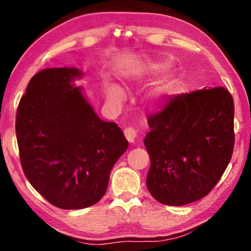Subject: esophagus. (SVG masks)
I'll use <instances>...</instances> for the list:
<instances>
[{"label": "esophagus", "mask_w": 251, "mask_h": 251, "mask_svg": "<svg viewBox=\"0 0 251 251\" xmlns=\"http://www.w3.org/2000/svg\"><path fill=\"white\" fill-rule=\"evenodd\" d=\"M124 134L126 139L129 143H135L136 138H137V130L133 128V127H127V128H125Z\"/></svg>", "instance_id": "obj_1"}]
</instances>
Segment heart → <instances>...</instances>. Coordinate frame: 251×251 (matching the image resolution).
Wrapping results in <instances>:
<instances>
[{
  "label": "heart",
  "mask_w": 251,
  "mask_h": 251,
  "mask_svg": "<svg viewBox=\"0 0 251 251\" xmlns=\"http://www.w3.org/2000/svg\"><path fill=\"white\" fill-rule=\"evenodd\" d=\"M169 63L160 59L133 63L123 71V77L127 80H145L164 73L168 69ZM176 83L174 72L168 71L158 82H156L145 93V100L151 106L160 105L172 94ZM104 94L106 100L114 105H120L125 100V93L120 85L113 82L104 83Z\"/></svg>",
  "instance_id": "b5f03b06"
}]
</instances>
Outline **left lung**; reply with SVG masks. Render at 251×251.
Listing matches in <instances>:
<instances>
[{"mask_svg":"<svg viewBox=\"0 0 251 251\" xmlns=\"http://www.w3.org/2000/svg\"><path fill=\"white\" fill-rule=\"evenodd\" d=\"M233 113L227 90L203 87L171 97L163 110L148 118L146 184L157 201L182 206L214 188L231 159Z\"/></svg>","mask_w":251,"mask_h":251,"instance_id":"1","label":"left lung"}]
</instances>
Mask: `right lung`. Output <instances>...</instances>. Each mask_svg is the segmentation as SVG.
<instances>
[{"mask_svg":"<svg viewBox=\"0 0 251 251\" xmlns=\"http://www.w3.org/2000/svg\"><path fill=\"white\" fill-rule=\"evenodd\" d=\"M76 67L44 69L29 80L16 114V138L25 176L62 209L99 202L110 171L128 142L114 122L97 116Z\"/></svg>","mask_w":251,"mask_h":251,"instance_id":"add662e5","label":"right lung"}]
</instances>
